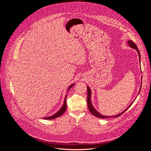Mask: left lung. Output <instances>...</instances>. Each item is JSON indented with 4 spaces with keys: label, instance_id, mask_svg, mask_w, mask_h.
<instances>
[{
    "label": "left lung",
    "instance_id": "8db88e82",
    "mask_svg": "<svg viewBox=\"0 0 151 151\" xmlns=\"http://www.w3.org/2000/svg\"><path fill=\"white\" fill-rule=\"evenodd\" d=\"M127 43L129 44V45L130 47H132V48H134V49H136V50H137V52L138 55H139V60H140V53H139V50H138V48H137V45H136L132 41H131V40H129V41H127ZM141 86H142V85H140V89H141ZM140 91H139V93L140 92ZM87 92H88L87 104H88V107L89 110V111L92 114H93L94 116L97 117H98V118H99V119H107V118H111V117H114V118L118 117L119 116H121L122 114H123V113L131 106V105L133 103V102H134V101L128 106V107H127L126 109H125L123 111H122V112L120 113V114H117V115H116V116H104V115L101 114L99 113H98V112L95 109V108L93 107V106H92V103H91V89H90V88H89V87L88 86H87ZM138 94H139V93H138Z\"/></svg>",
    "mask_w": 151,
    "mask_h": 151
}]
</instances>
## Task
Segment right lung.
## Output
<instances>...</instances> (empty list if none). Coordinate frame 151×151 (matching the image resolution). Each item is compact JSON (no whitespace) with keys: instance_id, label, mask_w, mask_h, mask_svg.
Instances as JSON below:
<instances>
[{"instance_id":"right-lung-1","label":"right lung","mask_w":151,"mask_h":151,"mask_svg":"<svg viewBox=\"0 0 151 151\" xmlns=\"http://www.w3.org/2000/svg\"><path fill=\"white\" fill-rule=\"evenodd\" d=\"M74 84H75V83L72 84V85L69 87L68 91L69 90V89L74 85ZM66 97H67V95H66V96H65V101H64V104H63V106L62 107V108H61L56 113H55L54 115H53V116H52L47 117H44V118H43V119H45H45H46V120H52V119H56V118H57V117H59L61 116L66 111Z\"/></svg>"}]
</instances>
